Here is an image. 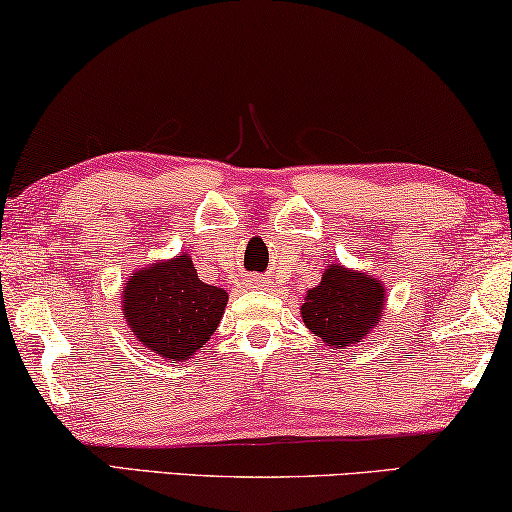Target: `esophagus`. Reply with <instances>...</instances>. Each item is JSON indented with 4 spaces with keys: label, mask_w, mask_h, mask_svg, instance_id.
Masks as SVG:
<instances>
[{
    "label": "esophagus",
    "mask_w": 512,
    "mask_h": 512,
    "mask_svg": "<svg viewBox=\"0 0 512 512\" xmlns=\"http://www.w3.org/2000/svg\"><path fill=\"white\" fill-rule=\"evenodd\" d=\"M247 284L251 286V289H261V286H268V279L258 277V275H251V277H247Z\"/></svg>",
    "instance_id": "esophagus-1"
}]
</instances>
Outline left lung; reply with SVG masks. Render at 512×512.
Returning <instances> with one entry per match:
<instances>
[{
    "label": "left lung",
    "mask_w": 512,
    "mask_h": 512,
    "mask_svg": "<svg viewBox=\"0 0 512 512\" xmlns=\"http://www.w3.org/2000/svg\"><path fill=\"white\" fill-rule=\"evenodd\" d=\"M384 286L375 277L331 265L319 286L307 293L300 314L324 345L345 349L361 342L382 317Z\"/></svg>",
    "instance_id": "8db88e82"
}]
</instances>
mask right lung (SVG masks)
Wrapping results in <instances>:
<instances>
[{
  "label": "right lung",
  "mask_w": 512,
  "mask_h": 512,
  "mask_svg": "<svg viewBox=\"0 0 512 512\" xmlns=\"http://www.w3.org/2000/svg\"><path fill=\"white\" fill-rule=\"evenodd\" d=\"M226 303L228 293L202 282L188 254L135 272L123 291L132 333L167 361L191 359L216 331Z\"/></svg>",
  "instance_id": "obj_1"
}]
</instances>
